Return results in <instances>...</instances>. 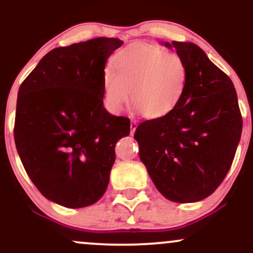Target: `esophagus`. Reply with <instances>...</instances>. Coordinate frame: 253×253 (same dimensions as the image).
Segmentation results:
<instances>
[{
    "mask_svg": "<svg viewBox=\"0 0 253 253\" xmlns=\"http://www.w3.org/2000/svg\"><path fill=\"white\" fill-rule=\"evenodd\" d=\"M136 126H138V123L135 120H130V134H134Z\"/></svg>",
    "mask_w": 253,
    "mask_h": 253,
    "instance_id": "obj_1",
    "label": "esophagus"
}]
</instances>
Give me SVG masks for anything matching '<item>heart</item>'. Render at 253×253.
<instances>
[{
  "label": "heart",
  "instance_id": "heart-1",
  "mask_svg": "<svg viewBox=\"0 0 253 253\" xmlns=\"http://www.w3.org/2000/svg\"><path fill=\"white\" fill-rule=\"evenodd\" d=\"M188 70L182 58L149 43H134L113 58L112 70L104 72L107 106L120 112L129 102L149 119L170 115L185 94Z\"/></svg>",
  "mask_w": 253,
  "mask_h": 253
}]
</instances>
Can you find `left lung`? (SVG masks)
<instances>
[{"instance_id": "1", "label": "left lung", "mask_w": 253, "mask_h": 253, "mask_svg": "<svg viewBox=\"0 0 253 253\" xmlns=\"http://www.w3.org/2000/svg\"><path fill=\"white\" fill-rule=\"evenodd\" d=\"M188 70L185 94L168 117L136 127L139 156L162 195L173 202L206 199L231 169L243 129L237 91L193 42H165Z\"/></svg>"}]
</instances>
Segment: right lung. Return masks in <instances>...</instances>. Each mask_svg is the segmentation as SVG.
I'll return each instance as SVG.
<instances>
[{
  "instance_id": "right-lung-1",
  "label": "right lung",
  "mask_w": 253,
  "mask_h": 253,
  "mask_svg": "<svg viewBox=\"0 0 253 253\" xmlns=\"http://www.w3.org/2000/svg\"><path fill=\"white\" fill-rule=\"evenodd\" d=\"M121 45L117 38H95L54 48L20 85L17 153L38 190L64 207H86L102 197L115 145L129 134V119L103 107L104 66Z\"/></svg>"
}]
</instances>
